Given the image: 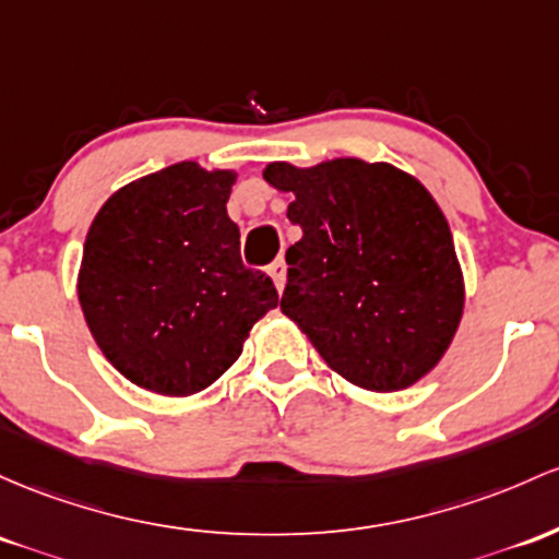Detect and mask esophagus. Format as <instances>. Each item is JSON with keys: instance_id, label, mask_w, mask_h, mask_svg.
<instances>
[{"instance_id": "obj_1", "label": "esophagus", "mask_w": 559, "mask_h": 559, "mask_svg": "<svg viewBox=\"0 0 559 559\" xmlns=\"http://www.w3.org/2000/svg\"><path fill=\"white\" fill-rule=\"evenodd\" d=\"M267 273H270V278H273L275 289H278V292L284 289V284H286V262L281 260V257L273 262V265L267 267Z\"/></svg>"}]
</instances>
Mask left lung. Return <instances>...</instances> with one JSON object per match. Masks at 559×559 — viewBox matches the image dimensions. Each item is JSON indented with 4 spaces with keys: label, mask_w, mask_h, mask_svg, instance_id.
<instances>
[{
    "label": "left lung",
    "mask_w": 559,
    "mask_h": 559,
    "mask_svg": "<svg viewBox=\"0 0 559 559\" xmlns=\"http://www.w3.org/2000/svg\"><path fill=\"white\" fill-rule=\"evenodd\" d=\"M262 177L294 195L286 214L302 228L286 251L284 316L358 388L395 392L419 382L464 312L462 265L438 201L384 162H273Z\"/></svg>",
    "instance_id": "8db88e82"
}]
</instances>
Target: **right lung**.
I'll list each match as a JSON object with an SVG mask.
<instances>
[{
    "instance_id": "add662e5",
    "label": "right lung",
    "mask_w": 559,
    "mask_h": 559,
    "mask_svg": "<svg viewBox=\"0 0 559 559\" xmlns=\"http://www.w3.org/2000/svg\"><path fill=\"white\" fill-rule=\"evenodd\" d=\"M233 182V169L171 164L116 190L92 219L79 305L97 347L138 388L206 390L278 305L273 281L241 262L225 206Z\"/></svg>"
}]
</instances>
